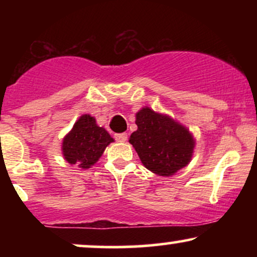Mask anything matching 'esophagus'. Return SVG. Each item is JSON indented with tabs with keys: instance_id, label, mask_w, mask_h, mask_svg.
I'll use <instances>...</instances> for the list:
<instances>
[{
	"instance_id": "obj_1",
	"label": "esophagus",
	"mask_w": 257,
	"mask_h": 257,
	"mask_svg": "<svg viewBox=\"0 0 257 257\" xmlns=\"http://www.w3.org/2000/svg\"><path fill=\"white\" fill-rule=\"evenodd\" d=\"M114 139L118 143H125L126 139H128V135H126V133H119V134H114Z\"/></svg>"
}]
</instances>
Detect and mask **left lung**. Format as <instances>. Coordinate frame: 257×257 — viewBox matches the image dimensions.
Instances as JSON below:
<instances>
[{
    "label": "left lung",
    "mask_w": 257,
    "mask_h": 257,
    "mask_svg": "<svg viewBox=\"0 0 257 257\" xmlns=\"http://www.w3.org/2000/svg\"><path fill=\"white\" fill-rule=\"evenodd\" d=\"M135 123L138 131L129 143L147 169L159 176H172L190 163L196 141L186 126L150 107L138 112Z\"/></svg>",
    "instance_id": "1"
}]
</instances>
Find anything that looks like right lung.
I'll return each mask as SVG.
<instances>
[{"mask_svg":"<svg viewBox=\"0 0 257 257\" xmlns=\"http://www.w3.org/2000/svg\"><path fill=\"white\" fill-rule=\"evenodd\" d=\"M111 143L113 139L105 128L96 124L94 117L82 114L63 139L61 151L70 164L88 169L99 161Z\"/></svg>","mask_w":257,"mask_h":257,"instance_id":"1","label":"right lung"}]
</instances>
